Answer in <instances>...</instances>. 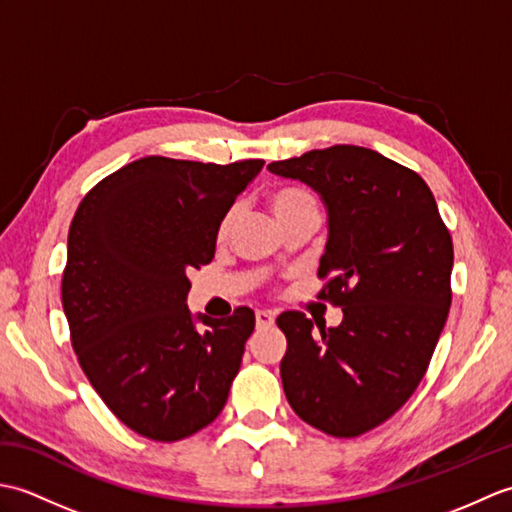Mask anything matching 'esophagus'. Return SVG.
<instances>
[{
    "label": "esophagus",
    "mask_w": 512,
    "mask_h": 512,
    "mask_svg": "<svg viewBox=\"0 0 512 512\" xmlns=\"http://www.w3.org/2000/svg\"><path fill=\"white\" fill-rule=\"evenodd\" d=\"M255 321H257V328H270V325L275 323V314L270 310H257Z\"/></svg>",
    "instance_id": "esophagus-1"
}]
</instances>
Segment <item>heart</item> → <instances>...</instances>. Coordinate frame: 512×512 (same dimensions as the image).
<instances>
[{"label":"heart","instance_id":"1","mask_svg":"<svg viewBox=\"0 0 512 512\" xmlns=\"http://www.w3.org/2000/svg\"><path fill=\"white\" fill-rule=\"evenodd\" d=\"M268 204H270V211H273L279 224L286 220H292V217H299V215L319 213V206H317V200H314V195L301 187H281V189L273 191L268 198ZM233 215H235L233 211L224 213L220 224H217V237H226V233L231 231Z\"/></svg>","mask_w":512,"mask_h":512}]
</instances>
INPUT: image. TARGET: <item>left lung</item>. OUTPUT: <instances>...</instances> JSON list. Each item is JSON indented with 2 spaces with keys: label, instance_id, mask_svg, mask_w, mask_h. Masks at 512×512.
<instances>
[{
  "label": "left lung",
  "instance_id": "8db88e82",
  "mask_svg": "<svg viewBox=\"0 0 512 512\" xmlns=\"http://www.w3.org/2000/svg\"><path fill=\"white\" fill-rule=\"evenodd\" d=\"M268 171L321 195L319 277L330 281L319 297L343 308L341 325L319 332L303 312L279 314L281 383L301 420L356 438L394 416L427 372L451 308V235L427 182L374 149H312Z\"/></svg>",
  "mask_w": 512,
  "mask_h": 512
}]
</instances>
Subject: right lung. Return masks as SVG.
<instances>
[{
  "label": "right lung",
  "instance_id": "add662e5",
  "mask_svg": "<svg viewBox=\"0 0 512 512\" xmlns=\"http://www.w3.org/2000/svg\"><path fill=\"white\" fill-rule=\"evenodd\" d=\"M262 167L147 156L74 213L61 281L72 347L114 416L149 440L189 438L226 405L255 312L193 314L189 273L211 262L217 224Z\"/></svg>",
  "mask_w": 512,
  "mask_h": 512
}]
</instances>
